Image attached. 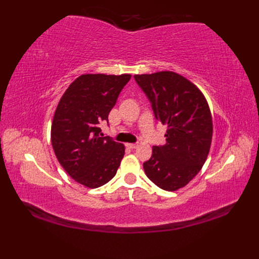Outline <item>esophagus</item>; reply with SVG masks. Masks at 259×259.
I'll return each mask as SVG.
<instances>
[{
    "instance_id": "34e87169",
    "label": "esophagus",
    "mask_w": 259,
    "mask_h": 259,
    "mask_svg": "<svg viewBox=\"0 0 259 259\" xmlns=\"http://www.w3.org/2000/svg\"><path fill=\"white\" fill-rule=\"evenodd\" d=\"M126 147L130 149H136L138 147L137 144H126Z\"/></svg>"
}]
</instances>
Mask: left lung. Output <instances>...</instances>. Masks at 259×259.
Masks as SVG:
<instances>
[{"instance_id": "obj_1", "label": "left lung", "mask_w": 259, "mask_h": 259, "mask_svg": "<svg viewBox=\"0 0 259 259\" xmlns=\"http://www.w3.org/2000/svg\"><path fill=\"white\" fill-rule=\"evenodd\" d=\"M155 119L166 125V143L152 147L144 163L147 177L159 188L175 191L197 175L209 152L213 121L201 91L186 77L171 71L136 74Z\"/></svg>"}]
</instances>
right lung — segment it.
Wrapping results in <instances>:
<instances>
[{
  "mask_svg": "<svg viewBox=\"0 0 259 259\" xmlns=\"http://www.w3.org/2000/svg\"><path fill=\"white\" fill-rule=\"evenodd\" d=\"M131 74H83L69 85L54 114L51 139L60 165L89 188L107 184L123 159V144L101 134Z\"/></svg>",
  "mask_w": 259,
  "mask_h": 259,
  "instance_id": "obj_1",
  "label": "right lung"
}]
</instances>
